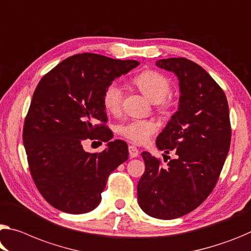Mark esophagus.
I'll return each mask as SVG.
<instances>
[{"label":"esophagus","instance_id":"obj_1","mask_svg":"<svg viewBox=\"0 0 251 251\" xmlns=\"http://www.w3.org/2000/svg\"><path fill=\"white\" fill-rule=\"evenodd\" d=\"M128 152H129V156L130 157H137L138 154H140V152H138L137 147L134 146V145H129L128 146Z\"/></svg>","mask_w":251,"mask_h":251}]
</instances>
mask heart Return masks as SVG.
<instances>
[{"label": "heart", "instance_id": "heart-1", "mask_svg": "<svg viewBox=\"0 0 251 251\" xmlns=\"http://www.w3.org/2000/svg\"><path fill=\"white\" fill-rule=\"evenodd\" d=\"M134 85L141 93L154 104H160L171 93V81L164 75L154 70H145L133 79ZM105 108L110 113H117L123 102V89L118 82H111L106 87L102 95ZM156 126L153 122L145 119H132L119 125L118 132L134 143H145L150 140Z\"/></svg>", "mask_w": 251, "mask_h": 251}]
</instances>
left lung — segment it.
Listing matches in <instances>:
<instances>
[{
	"label": "left lung",
	"instance_id": "1",
	"mask_svg": "<svg viewBox=\"0 0 251 251\" xmlns=\"http://www.w3.org/2000/svg\"><path fill=\"white\" fill-rule=\"evenodd\" d=\"M156 66L178 79L177 111L156 138L157 149L173 152L174 158L161 166L156 157L142 153L145 172L137 200L146 214L171 220L193 211L212 192L229 152L231 127L224 90L202 67L185 58L160 59Z\"/></svg>",
	"mask_w": 251,
	"mask_h": 251
}]
</instances>
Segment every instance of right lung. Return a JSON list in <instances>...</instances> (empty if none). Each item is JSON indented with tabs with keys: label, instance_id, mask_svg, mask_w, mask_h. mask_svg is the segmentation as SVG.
<instances>
[{
	"label": "right lung",
	"instance_id": "add662e5",
	"mask_svg": "<svg viewBox=\"0 0 251 251\" xmlns=\"http://www.w3.org/2000/svg\"><path fill=\"white\" fill-rule=\"evenodd\" d=\"M140 62L96 53L75 54L43 75L23 127L31 176L42 197L60 211L80 214L100 203L107 178L128 158L127 144L110 141L102 95L115 79ZM107 143L90 154L82 142Z\"/></svg>",
	"mask_w": 251,
	"mask_h": 251
}]
</instances>
